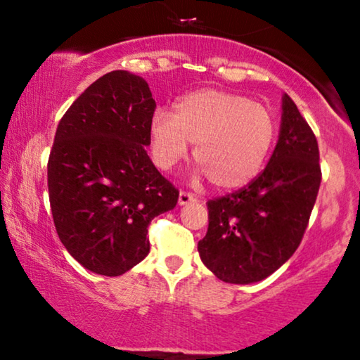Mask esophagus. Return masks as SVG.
Returning <instances> with one entry per match:
<instances>
[{
    "instance_id": "esophagus-1",
    "label": "esophagus",
    "mask_w": 360,
    "mask_h": 360,
    "mask_svg": "<svg viewBox=\"0 0 360 360\" xmlns=\"http://www.w3.org/2000/svg\"><path fill=\"white\" fill-rule=\"evenodd\" d=\"M191 201H196V198L188 191H180L179 193V205H188Z\"/></svg>"
}]
</instances>
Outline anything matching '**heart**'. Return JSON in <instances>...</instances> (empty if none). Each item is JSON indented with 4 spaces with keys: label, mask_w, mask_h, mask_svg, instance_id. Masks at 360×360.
I'll list each match as a JSON object with an SVG mask.
<instances>
[{
    "label": "heart",
    "mask_w": 360,
    "mask_h": 360,
    "mask_svg": "<svg viewBox=\"0 0 360 360\" xmlns=\"http://www.w3.org/2000/svg\"><path fill=\"white\" fill-rule=\"evenodd\" d=\"M275 121L267 108L238 93L198 90L175 105L174 116L157 111L150 121L155 164L170 170L195 144L193 159L216 188L252 181L269 159Z\"/></svg>",
    "instance_id": "heart-1"
}]
</instances>
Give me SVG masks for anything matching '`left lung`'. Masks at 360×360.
I'll return each mask as SVG.
<instances>
[{"instance_id": "left-lung-1", "label": "left lung", "mask_w": 360, "mask_h": 360, "mask_svg": "<svg viewBox=\"0 0 360 360\" xmlns=\"http://www.w3.org/2000/svg\"><path fill=\"white\" fill-rule=\"evenodd\" d=\"M319 184L316 136L285 93L267 167L244 188L206 203L210 224L198 243L203 264L226 283L267 278L302 243Z\"/></svg>"}]
</instances>
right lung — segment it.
<instances>
[{
    "label": "right lung",
    "instance_id": "obj_1",
    "mask_svg": "<svg viewBox=\"0 0 360 360\" xmlns=\"http://www.w3.org/2000/svg\"><path fill=\"white\" fill-rule=\"evenodd\" d=\"M155 111L144 78L106 73L58 122L47 164L57 234L86 270L117 277L149 254L150 221L175 208L179 190L146 146Z\"/></svg>",
    "mask_w": 360,
    "mask_h": 360
}]
</instances>
